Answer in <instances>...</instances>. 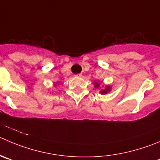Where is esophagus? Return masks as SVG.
Instances as JSON below:
<instances>
[{
	"label": "esophagus",
	"mask_w": 160,
	"mask_h": 160,
	"mask_svg": "<svg viewBox=\"0 0 160 160\" xmlns=\"http://www.w3.org/2000/svg\"><path fill=\"white\" fill-rule=\"evenodd\" d=\"M74 76H75V77H82V74H77Z\"/></svg>",
	"instance_id": "1"
}]
</instances>
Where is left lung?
<instances>
[{
    "label": "left lung",
    "mask_w": 160,
    "mask_h": 160,
    "mask_svg": "<svg viewBox=\"0 0 160 160\" xmlns=\"http://www.w3.org/2000/svg\"><path fill=\"white\" fill-rule=\"evenodd\" d=\"M99 86H100V83L96 82L95 83V87L96 88H98ZM108 91H110V86H107V87H106V89H104V90H102L101 92H100V93L105 94V93H107V92H108Z\"/></svg>",
    "instance_id": "obj_1"
}]
</instances>
